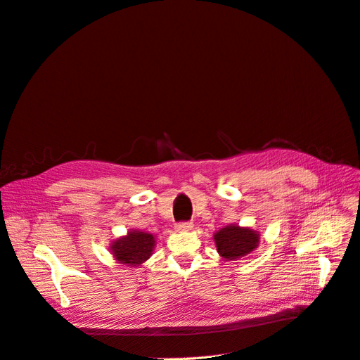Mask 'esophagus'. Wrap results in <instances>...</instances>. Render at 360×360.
<instances>
[{"label": "esophagus", "instance_id": "esophagus-1", "mask_svg": "<svg viewBox=\"0 0 360 360\" xmlns=\"http://www.w3.org/2000/svg\"><path fill=\"white\" fill-rule=\"evenodd\" d=\"M193 222H179L175 225V229L178 232H185V231H191L193 229Z\"/></svg>", "mask_w": 360, "mask_h": 360}]
</instances>
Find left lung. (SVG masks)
<instances>
[{
    "label": "left lung",
    "mask_w": 360,
    "mask_h": 360,
    "mask_svg": "<svg viewBox=\"0 0 360 360\" xmlns=\"http://www.w3.org/2000/svg\"><path fill=\"white\" fill-rule=\"evenodd\" d=\"M217 253L226 260H238L257 248L260 236L257 231L236 224L219 229L213 236Z\"/></svg>",
    "instance_id": "1"
}]
</instances>
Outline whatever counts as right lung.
I'll return each instance as SVG.
<instances>
[{"label": "right lung", "mask_w": 360, "mask_h": 360, "mask_svg": "<svg viewBox=\"0 0 360 360\" xmlns=\"http://www.w3.org/2000/svg\"><path fill=\"white\" fill-rule=\"evenodd\" d=\"M155 238L153 233L143 231H129L128 236L120 237L112 243L110 250L113 257L128 266H139L150 259Z\"/></svg>", "instance_id": "add662e5"}]
</instances>
